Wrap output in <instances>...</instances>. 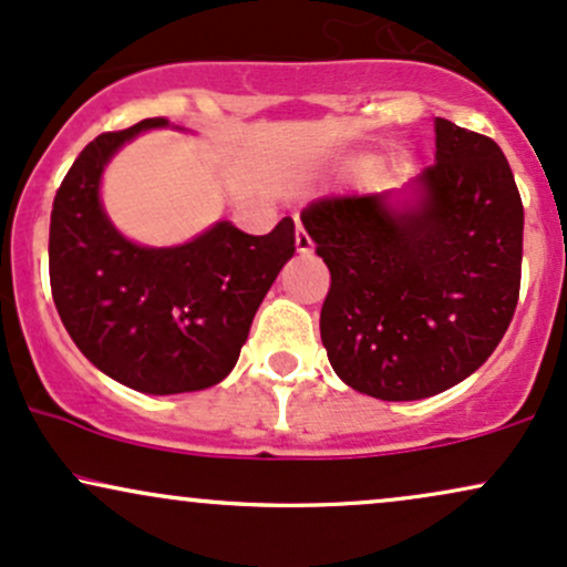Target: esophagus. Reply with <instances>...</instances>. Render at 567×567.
I'll return each mask as SVG.
<instances>
[{"mask_svg": "<svg viewBox=\"0 0 567 567\" xmlns=\"http://www.w3.org/2000/svg\"><path fill=\"white\" fill-rule=\"evenodd\" d=\"M296 250L298 252H311V239H309V234L303 231V226H301V220H298V216H296Z\"/></svg>", "mask_w": 567, "mask_h": 567, "instance_id": "34e87169", "label": "esophagus"}]
</instances>
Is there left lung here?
<instances>
[{
    "mask_svg": "<svg viewBox=\"0 0 567 567\" xmlns=\"http://www.w3.org/2000/svg\"><path fill=\"white\" fill-rule=\"evenodd\" d=\"M437 154L392 192L343 194L301 213L330 269L320 315L328 360L347 386L402 402L472 375L509 328L523 269V199L487 135L434 122Z\"/></svg>",
    "mask_w": 567,
    "mask_h": 567,
    "instance_id": "obj_1",
    "label": "left lung"
}]
</instances>
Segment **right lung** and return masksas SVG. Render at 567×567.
Here are the masks:
<instances>
[{"mask_svg":"<svg viewBox=\"0 0 567 567\" xmlns=\"http://www.w3.org/2000/svg\"><path fill=\"white\" fill-rule=\"evenodd\" d=\"M165 116L97 135L63 178L50 216V288L71 341L97 370L146 394L199 392L224 381L279 269L296 224L264 237L229 220L178 247H141L101 207V173L122 143Z\"/></svg>","mask_w":567,"mask_h":567,"instance_id":"1","label":"right lung"}]
</instances>
